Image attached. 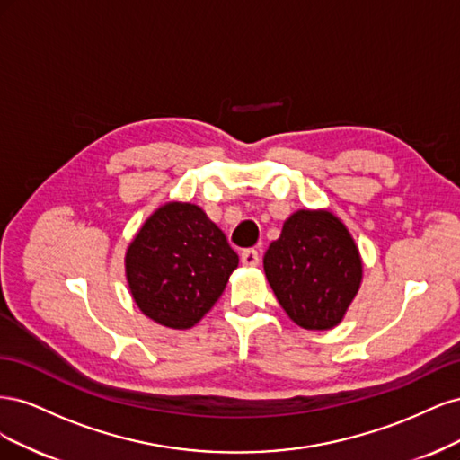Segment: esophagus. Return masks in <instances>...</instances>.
<instances>
[{
    "mask_svg": "<svg viewBox=\"0 0 460 460\" xmlns=\"http://www.w3.org/2000/svg\"><path fill=\"white\" fill-rule=\"evenodd\" d=\"M242 262L245 264V267H257L259 264L257 249H245V252H242Z\"/></svg>",
    "mask_w": 460,
    "mask_h": 460,
    "instance_id": "obj_1",
    "label": "esophagus"
}]
</instances>
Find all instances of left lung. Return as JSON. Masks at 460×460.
<instances>
[{
	"label": "left lung",
	"mask_w": 460,
	"mask_h": 460,
	"mask_svg": "<svg viewBox=\"0 0 460 460\" xmlns=\"http://www.w3.org/2000/svg\"><path fill=\"white\" fill-rule=\"evenodd\" d=\"M262 264L278 303L305 330L338 326L363 280L355 240L324 208L291 215Z\"/></svg>",
	"instance_id": "left-lung-1"
}]
</instances>
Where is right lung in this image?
<instances>
[{
    "instance_id": "obj_1",
    "label": "right lung",
    "mask_w": 460,
    "mask_h": 460,
    "mask_svg": "<svg viewBox=\"0 0 460 460\" xmlns=\"http://www.w3.org/2000/svg\"><path fill=\"white\" fill-rule=\"evenodd\" d=\"M238 255L203 208L171 201L159 207L127 249L130 294L157 324L186 330L211 311Z\"/></svg>"
}]
</instances>
